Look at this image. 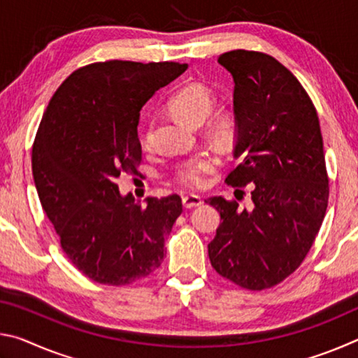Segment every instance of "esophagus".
Returning <instances> with one entry per match:
<instances>
[{"label":"esophagus","mask_w":358,"mask_h":358,"mask_svg":"<svg viewBox=\"0 0 358 358\" xmlns=\"http://www.w3.org/2000/svg\"><path fill=\"white\" fill-rule=\"evenodd\" d=\"M202 197L196 196V194H187V196H183V205L186 208H196L199 205H202Z\"/></svg>","instance_id":"34e87169"}]
</instances>
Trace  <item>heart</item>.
Masks as SVG:
<instances>
[{
	"mask_svg": "<svg viewBox=\"0 0 358 358\" xmlns=\"http://www.w3.org/2000/svg\"><path fill=\"white\" fill-rule=\"evenodd\" d=\"M215 106V94L202 83H189L175 92L167 101V107L173 115L191 124H199L208 117ZM240 123L237 113L230 108L216 112L208 121L210 136L220 143H232L238 136ZM150 129L142 137L145 147L150 145ZM216 161L207 153L196 155L189 159L181 161L175 169V180L186 187H202L207 181V175L215 167Z\"/></svg>",
	"mask_w": 358,
	"mask_h": 358,
	"instance_id": "heart-1",
	"label": "heart"
}]
</instances>
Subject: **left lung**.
Wrapping results in <instances>:
<instances>
[{"label": "left lung", "mask_w": 358, "mask_h": 358, "mask_svg": "<svg viewBox=\"0 0 358 358\" xmlns=\"http://www.w3.org/2000/svg\"><path fill=\"white\" fill-rule=\"evenodd\" d=\"M217 63L234 77L240 123L234 151L240 164L226 181L250 185L252 203L241 208L238 196L205 201L222 220L208 257L226 280L264 290L299 268L322 226L330 189L319 117L306 90L273 57L232 50Z\"/></svg>", "instance_id": "8db88e82"}]
</instances>
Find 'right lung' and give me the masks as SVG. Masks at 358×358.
<instances>
[{
  "instance_id": "1",
  "label": "right lung",
  "mask_w": 358,
  "mask_h": 358,
  "mask_svg": "<svg viewBox=\"0 0 358 358\" xmlns=\"http://www.w3.org/2000/svg\"><path fill=\"white\" fill-rule=\"evenodd\" d=\"M187 69L173 62L92 63L59 85L36 132L31 167L42 208L68 259L85 276L126 286L157 270L181 197L118 191L120 173H138L141 110Z\"/></svg>"
}]
</instances>
